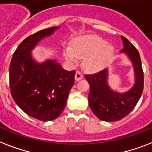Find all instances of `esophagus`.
Masks as SVG:
<instances>
[{
    "label": "esophagus",
    "instance_id": "esophagus-1",
    "mask_svg": "<svg viewBox=\"0 0 152 152\" xmlns=\"http://www.w3.org/2000/svg\"><path fill=\"white\" fill-rule=\"evenodd\" d=\"M83 76L82 72H80V71H77L76 72V75H75V80H76V81H79L81 79H83Z\"/></svg>",
    "mask_w": 152,
    "mask_h": 152
}]
</instances>
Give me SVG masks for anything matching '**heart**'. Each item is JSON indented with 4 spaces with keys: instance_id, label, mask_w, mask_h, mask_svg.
<instances>
[{
    "instance_id": "b5f03b06",
    "label": "heart",
    "mask_w": 152,
    "mask_h": 152,
    "mask_svg": "<svg viewBox=\"0 0 152 152\" xmlns=\"http://www.w3.org/2000/svg\"><path fill=\"white\" fill-rule=\"evenodd\" d=\"M113 48L102 38L95 36L81 37L72 42L64 51L65 58L71 62H77L78 58H85L83 65L90 72L103 70L114 58Z\"/></svg>"
}]
</instances>
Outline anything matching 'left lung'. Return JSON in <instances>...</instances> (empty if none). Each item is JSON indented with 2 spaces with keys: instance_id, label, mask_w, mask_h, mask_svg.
<instances>
[{
  "instance_id": "1",
  "label": "left lung",
  "mask_w": 152,
  "mask_h": 152,
  "mask_svg": "<svg viewBox=\"0 0 152 152\" xmlns=\"http://www.w3.org/2000/svg\"><path fill=\"white\" fill-rule=\"evenodd\" d=\"M124 53L131 61L135 83L129 91L119 93L110 88L108 83V69L93 75H85L90 84L89 105L94 114L106 122L118 121L126 116L136 106L144 89V72L138 50L126 37L121 36Z\"/></svg>"
}]
</instances>
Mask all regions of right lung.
Returning <instances> with one entry per match:
<instances>
[{
    "label": "right lung",
    "mask_w": 152,
    "mask_h": 152,
    "mask_svg": "<svg viewBox=\"0 0 152 152\" xmlns=\"http://www.w3.org/2000/svg\"><path fill=\"white\" fill-rule=\"evenodd\" d=\"M58 29L50 27L26 38L13 54L9 67L15 102L25 113L44 122L61 115L75 81V70L66 71L56 60L39 63L33 58L32 50L37 44Z\"/></svg>",
    "instance_id": "add662e5"
}]
</instances>
